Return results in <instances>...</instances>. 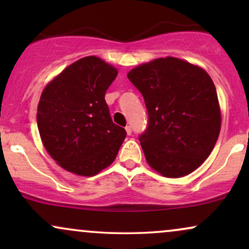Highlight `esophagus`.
I'll return each mask as SVG.
<instances>
[{
  "mask_svg": "<svg viewBox=\"0 0 249 249\" xmlns=\"http://www.w3.org/2000/svg\"><path fill=\"white\" fill-rule=\"evenodd\" d=\"M125 130H126V133L128 134V136H130V134L132 133V127H131L130 125H126V126H125Z\"/></svg>",
  "mask_w": 249,
  "mask_h": 249,
  "instance_id": "1",
  "label": "esophagus"
}]
</instances>
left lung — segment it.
Returning a JSON list of instances; mask_svg holds the SVG:
<instances>
[{
    "mask_svg": "<svg viewBox=\"0 0 249 249\" xmlns=\"http://www.w3.org/2000/svg\"><path fill=\"white\" fill-rule=\"evenodd\" d=\"M127 78L144 97L148 124L139 141L151 167L167 178L208 158L221 127L215 87L201 68L174 57L139 65Z\"/></svg>",
    "mask_w": 249,
    "mask_h": 249,
    "instance_id": "1",
    "label": "left lung"
}]
</instances>
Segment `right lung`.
Returning a JSON list of instances; mask_svg holds the SVG:
<instances>
[{"mask_svg": "<svg viewBox=\"0 0 249 249\" xmlns=\"http://www.w3.org/2000/svg\"><path fill=\"white\" fill-rule=\"evenodd\" d=\"M117 73L98 57H84L43 90L37 107L39 136L64 170L92 177L116 159L126 131L111 119L105 92Z\"/></svg>", "mask_w": 249, "mask_h": 249, "instance_id": "right-lung-1", "label": "right lung"}]
</instances>
